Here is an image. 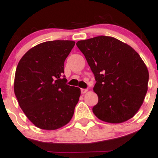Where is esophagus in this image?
Returning <instances> with one entry per match:
<instances>
[{
    "mask_svg": "<svg viewBox=\"0 0 158 158\" xmlns=\"http://www.w3.org/2000/svg\"><path fill=\"white\" fill-rule=\"evenodd\" d=\"M87 92V89H81V93L82 94H86Z\"/></svg>",
    "mask_w": 158,
    "mask_h": 158,
    "instance_id": "1",
    "label": "esophagus"
}]
</instances>
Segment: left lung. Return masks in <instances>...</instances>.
Wrapping results in <instances>:
<instances>
[{"mask_svg": "<svg viewBox=\"0 0 158 158\" xmlns=\"http://www.w3.org/2000/svg\"><path fill=\"white\" fill-rule=\"evenodd\" d=\"M94 74L98 102L93 112L100 120L124 122L135 115L148 90L149 71L132 47L107 36L78 41Z\"/></svg>", "mask_w": 158, "mask_h": 158, "instance_id": "left-lung-1", "label": "left lung"}]
</instances>
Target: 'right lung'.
Segmentation results:
<instances>
[{
    "mask_svg": "<svg viewBox=\"0 0 158 158\" xmlns=\"http://www.w3.org/2000/svg\"><path fill=\"white\" fill-rule=\"evenodd\" d=\"M75 42L48 41L28 50L15 72L14 90L26 117L42 130H54L71 121L79 87L66 84L64 62Z\"/></svg>",
    "mask_w": 158,
    "mask_h": 158,
    "instance_id": "right-lung-1",
    "label": "right lung"
}]
</instances>
